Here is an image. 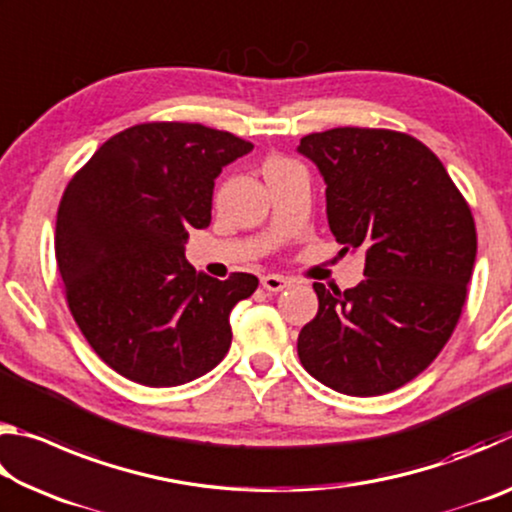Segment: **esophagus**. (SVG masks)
<instances>
[{
    "mask_svg": "<svg viewBox=\"0 0 512 512\" xmlns=\"http://www.w3.org/2000/svg\"><path fill=\"white\" fill-rule=\"evenodd\" d=\"M262 287L266 291L277 293V291H282V289L289 287V280L284 275H264L262 277Z\"/></svg>",
    "mask_w": 512,
    "mask_h": 512,
    "instance_id": "esophagus-1",
    "label": "esophagus"
}]
</instances>
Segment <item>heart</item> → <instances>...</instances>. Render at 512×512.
Segmentation results:
<instances>
[{"instance_id":"1","label":"heart","mask_w":512,"mask_h":512,"mask_svg":"<svg viewBox=\"0 0 512 512\" xmlns=\"http://www.w3.org/2000/svg\"><path fill=\"white\" fill-rule=\"evenodd\" d=\"M291 167H298V164L289 158H282V155H271V158L264 162V176L268 178V176H273V173L287 171Z\"/></svg>"}]
</instances>
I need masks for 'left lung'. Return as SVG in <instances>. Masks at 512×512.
Wrapping results in <instances>:
<instances>
[{
    "label": "left lung",
    "instance_id": "1",
    "mask_svg": "<svg viewBox=\"0 0 512 512\" xmlns=\"http://www.w3.org/2000/svg\"><path fill=\"white\" fill-rule=\"evenodd\" d=\"M298 151L323 173L341 253L366 255L354 289L314 282L300 363L332 391L391 393L454 334L476 257L472 210L436 153L406 133L339 126L305 135Z\"/></svg>",
    "mask_w": 512,
    "mask_h": 512
}]
</instances>
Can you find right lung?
Instances as JSON below:
<instances>
[{
    "mask_svg": "<svg viewBox=\"0 0 512 512\" xmlns=\"http://www.w3.org/2000/svg\"><path fill=\"white\" fill-rule=\"evenodd\" d=\"M253 144L189 121H146L103 142L58 205L67 307L103 363L137 384L180 386L230 350V311L259 280L196 273L189 228L212 221L214 178Z\"/></svg>",
    "mask_w": 512,
    "mask_h": 512,
    "instance_id": "obj_1",
    "label": "right lung"
}]
</instances>
